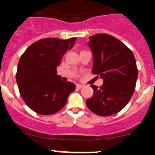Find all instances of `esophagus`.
I'll return each mask as SVG.
<instances>
[{"mask_svg":"<svg viewBox=\"0 0 155 155\" xmlns=\"http://www.w3.org/2000/svg\"><path fill=\"white\" fill-rule=\"evenodd\" d=\"M76 87L78 89H81V88H82V87H84V85L83 84H76Z\"/></svg>","mask_w":155,"mask_h":155,"instance_id":"1","label":"esophagus"}]
</instances>
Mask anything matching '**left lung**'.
<instances>
[{"label": "left lung", "mask_w": 155, "mask_h": 155, "mask_svg": "<svg viewBox=\"0 0 155 155\" xmlns=\"http://www.w3.org/2000/svg\"><path fill=\"white\" fill-rule=\"evenodd\" d=\"M87 45L93 53L92 73L103 84H91L94 94L86 105L98 116H112L125 107L134 92L138 76L135 57L121 41L108 34L90 36Z\"/></svg>", "instance_id": "8db88e82"}]
</instances>
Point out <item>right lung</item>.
Masks as SVG:
<instances>
[{"mask_svg": "<svg viewBox=\"0 0 155 155\" xmlns=\"http://www.w3.org/2000/svg\"><path fill=\"white\" fill-rule=\"evenodd\" d=\"M76 39H40L28 46L20 57L16 82L24 102L35 113H57L75 90L74 83L61 80L57 68L61 65L66 52L73 47Z\"/></svg>", "mask_w": 155, "mask_h": 155, "instance_id": "1", "label": "right lung"}]
</instances>
